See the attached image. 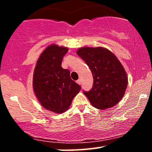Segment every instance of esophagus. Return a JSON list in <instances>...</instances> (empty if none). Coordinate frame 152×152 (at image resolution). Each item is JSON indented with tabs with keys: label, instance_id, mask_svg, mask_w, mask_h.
<instances>
[{
	"label": "esophagus",
	"instance_id": "34e87169",
	"mask_svg": "<svg viewBox=\"0 0 152 152\" xmlns=\"http://www.w3.org/2000/svg\"><path fill=\"white\" fill-rule=\"evenodd\" d=\"M76 83H78V84H81V79H78V80H77V81H76Z\"/></svg>",
	"mask_w": 152,
	"mask_h": 152
}]
</instances>
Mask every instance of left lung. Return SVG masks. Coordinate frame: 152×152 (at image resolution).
<instances>
[{
    "label": "left lung",
    "mask_w": 152,
    "mask_h": 152,
    "mask_svg": "<svg viewBox=\"0 0 152 152\" xmlns=\"http://www.w3.org/2000/svg\"><path fill=\"white\" fill-rule=\"evenodd\" d=\"M91 71V89L83 91L91 105L99 109L112 107L120 102L126 91L128 78L123 66L113 53L102 47H83L77 50Z\"/></svg>",
    "instance_id": "8db88e82"
}]
</instances>
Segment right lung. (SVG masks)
I'll return each mask as SVG.
<instances>
[{"mask_svg":"<svg viewBox=\"0 0 152 152\" xmlns=\"http://www.w3.org/2000/svg\"><path fill=\"white\" fill-rule=\"evenodd\" d=\"M68 48L50 45L40 56L33 78L34 90L43 107L61 114L69 108L81 87L70 76V71L61 67Z\"/></svg>","mask_w":152,"mask_h":152,"instance_id":"obj_1","label":"right lung"}]
</instances>
